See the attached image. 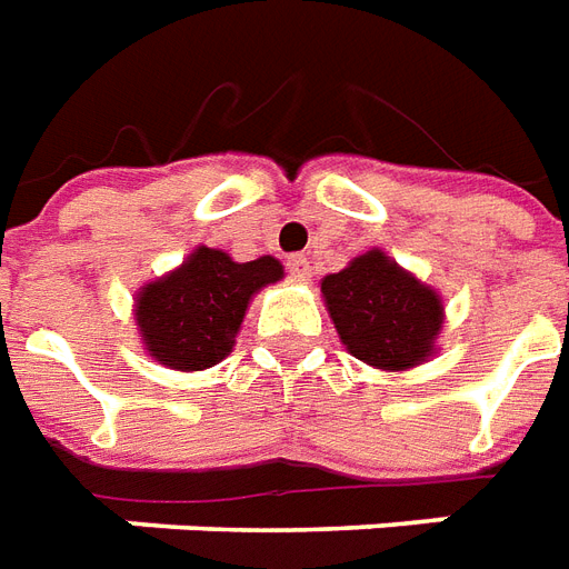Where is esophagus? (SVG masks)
<instances>
[{
  "label": "esophagus",
  "mask_w": 569,
  "mask_h": 569,
  "mask_svg": "<svg viewBox=\"0 0 569 569\" xmlns=\"http://www.w3.org/2000/svg\"><path fill=\"white\" fill-rule=\"evenodd\" d=\"M286 268H289V277H292V280H301V283L313 277V266H310V259L301 253L289 256V259H286Z\"/></svg>",
  "instance_id": "esophagus-1"
}]
</instances>
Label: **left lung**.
I'll list each match as a JSON object with an SVG mask.
<instances>
[{
    "instance_id": "8db88e82",
    "label": "left lung",
    "mask_w": 569,
    "mask_h": 569,
    "mask_svg": "<svg viewBox=\"0 0 569 569\" xmlns=\"http://www.w3.org/2000/svg\"><path fill=\"white\" fill-rule=\"evenodd\" d=\"M322 298L342 346L376 370H411L436 352L445 303L436 289L367 250L322 280Z\"/></svg>"
}]
</instances>
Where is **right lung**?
<instances>
[{
    "mask_svg": "<svg viewBox=\"0 0 569 569\" xmlns=\"http://www.w3.org/2000/svg\"><path fill=\"white\" fill-rule=\"evenodd\" d=\"M277 280H283V266L274 256L232 262L223 250L197 247L137 295L142 346L169 370H208L232 352L250 298Z\"/></svg>",
    "mask_w": 569,
    "mask_h": 569,
    "instance_id": "add662e5",
    "label": "right lung"
}]
</instances>
